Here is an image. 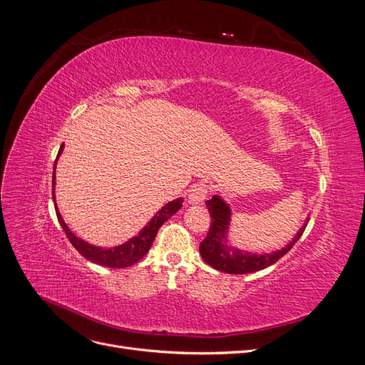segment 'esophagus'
Returning <instances> with one entry per match:
<instances>
[{
    "mask_svg": "<svg viewBox=\"0 0 365 365\" xmlns=\"http://www.w3.org/2000/svg\"><path fill=\"white\" fill-rule=\"evenodd\" d=\"M208 192H210V189L207 184H204V182L196 184L195 187H192V190L189 193V202L190 204H204V201L207 200Z\"/></svg>",
    "mask_w": 365,
    "mask_h": 365,
    "instance_id": "obj_1",
    "label": "esophagus"
}]
</instances>
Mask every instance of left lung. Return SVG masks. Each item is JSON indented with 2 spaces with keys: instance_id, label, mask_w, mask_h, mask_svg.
<instances>
[{
  "instance_id": "obj_1",
  "label": "left lung",
  "mask_w": 365,
  "mask_h": 365,
  "mask_svg": "<svg viewBox=\"0 0 365 365\" xmlns=\"http://www.w3.org/2000/svg\"><path fill=\"white\" fill-rule=\"evenodd\" d=\"M205 205L210 216H212V224H210L207 237L201 242L200 252L204 262L208 263L210 267L227 274H250L271 267L272 263L282 259L295 245V242L302 237L309 220L307 217L304 225L298 230V233L284 248L271 254H252L227 245L231 208L222 197L213 196L212 200L205 202Z\"/></svg>"
}]
</instances>
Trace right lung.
I'll return each mask as SVG.
<instances>
[{
	"label": "right lung",
	"instance_id": "right-lung-1",
	"mask_svg": "<svg viewBox=\"0 0 365 365\" xmlns=\"http://www.w3.org/2000/svg\"><path fill=\"white\" fill-rule=\"evenodd\" d=\"M63 150V145L59 149L58 158ZM56 161H54V170H56ZM56 172H53V200H54V180H56ZM182 197H178V200H173L169 204H165L160 212L150 219V222L143 228L138 236H134L132 239H129L125 244H121L118 247H111V248H101V247H94L88 242L82 240L81 237H77L73 231L68 228V225L63 222V219L59 213V210L56 208V215L59 219V224L62 227V230L67 235L68 240L71 242V245L79 251L85 259H88L93 263L102 264V267H108V268H128L130 264L137 263L140 259H143L146 256V252L150 250L152 242L155 239L160 227L168 220L170 216H173L178 210L182 207ZM56 207V205H54Z\"/></svg>",
	"mask_w": 365,
	"mask_h": 365
}]
</instances>
